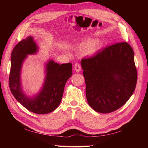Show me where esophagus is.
<instances>
[{
  "mask_svg": "<svg viewBox=\"0 0 148 148\" xmlns=\"http://www.w3.org/2000/svg\"><path fill=\"white\" fill-rule=\"evenodd\" d=\"M74 70L76 71V72H79L81 70V66L78 63H76L74 65Z\"/></svg>",
  "mask_w": 148,
  "mask_h": 148,
  "instance_id": "1",
  "label": "esophagus"
}]
</instances>
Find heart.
Segmentation results:
<instances>
[{
	"label": "heart",
	"mask_w": 148,
	"mask_h": 148,
	"mask_svg": "<svg viewBox=\"0 0 148 148\" xmlns=\"http://www.w3.org/2000/svg\"><path fill=\"white\" fill-rule=\"evenodd\" d=\"M100 46V41L95 40L93 41H88L84 45L81 49V53L83 56L92 55L99 49Z\"/></svg>",
	"instance_id": "b5f03b06"
}]
</instances>
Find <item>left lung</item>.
Wrapping results in <instances>:
<instances>
[{
    "label": "left lung",
    "instance_id": "1",
    "mask_svg": "<svg viewBox=\"0 0 148 148\" xmlns=\"http://www.w3.org/2000/svg\"><path fill=\"white\" fill-rule=\"evenodd\" d=\"M88 103L95 111L109 113L120 108L136 88L134 53L126 42L116 43L81 61Z\"/></svg>",
    "mask_w": 148,
    "mask_h": 148
}]
</instances>
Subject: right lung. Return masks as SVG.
I'll return each instance as SVG.
<instances>
[{
	"label": "right lung",
	"mask_w": 148,
	"mask_h": 148,
	"mask_svg": "<svg viewBox=\"0 0 148 148\" xmlns=\"http://www.w3.org/2000/svg\"><path fill=\"white\" fill-rule=\"evenodd\" d=\"M38 46L33 37L29 36L15 46L11 53L9 87L14 98L29 111L36 114H47L54 111L61 102L64 87L72 74L71 63L60 65L52 60L45 65L46 76L39 92L29 97L22 89V65L29 55L36 54Z\"/></svg>",
	"instance_id": "obj_1"
}]
</instances>
